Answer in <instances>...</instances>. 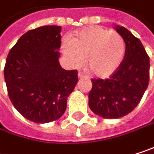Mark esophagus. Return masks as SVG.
Returning <instances> with one entry per match:
<instances>
[{
	"mask_svg": "<svg viewBox=\"0 0 154 154\" xmlns=\"http://www.w3.org/2000/svg\"><path fill=\"white\" fill-rule=\"evenodd\" d=\"M78 77H79V78H88V76L83 74L82 72H79V73H78Z\"/></svg>",
	"mask_w": 154,
	"mask_h": 154,
	"instance_id": "obj_1",
	"label": "esophagus"
}]
</instances>
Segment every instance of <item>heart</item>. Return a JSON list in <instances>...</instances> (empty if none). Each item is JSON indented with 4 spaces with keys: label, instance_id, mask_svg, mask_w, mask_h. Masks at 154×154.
<instances>
[{
    "label": "heart",
    "instance_id": "heart-1",
    "mask_svg": "<svg viewBox=\"0 0 154 154\" xmlns=\"http://www.w3.org/2000/svg\"><path fill=\"white\" fill-rule=\"evenodd\" d=\"M125 51L122 36L102 26L81 30L63 47V52L72 65H82L83 58H86L87 69L99 77L112 75L120 66Z\"/></svg>",
    "mask_w": 154,
    "mask_h": 154
}]
</instances>
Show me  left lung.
Segmentation results:
<instances>
[{
	"label": "left lung",
	"instance_id": "8db88e82",
	"mask_svg": "<svg viewBox=\"0 0 154 154\" xmlns=\"http://www.w3.org/2000/svg\"><path fill=\"white\" fill-rule=\"evenodd\" d=\"M116 31L126 44L124 59L119 69L107 79L92 78L89 107L104 119H119L137 106L150 78V59L141 41L124 26Z\"/></svg>",
	"mask_w": 154,
	"mask_h": 154
}]
</instances>
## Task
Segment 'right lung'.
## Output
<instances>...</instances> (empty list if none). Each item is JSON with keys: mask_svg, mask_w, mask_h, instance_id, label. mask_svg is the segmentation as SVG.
I'll list each match as a JSON object with an SVG mask.
<instances>
[{"mask_svg": "<svg viewBox=\"0 0 154 154\" xmlns=\"http://www.w3.org/2000/svg\"><path fill=\"white\" fill-rule=\"evenodd\" d=\"M60 26L27 31L6 59L4 78L10 100L24 118L35 123L60 119L78 81L77 70L60 65Z\"/></svg>", "mask_w": 154, "mask_h": 154, "instance_id": "add662e5", "label": "right lung"}]
</instances>
